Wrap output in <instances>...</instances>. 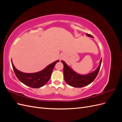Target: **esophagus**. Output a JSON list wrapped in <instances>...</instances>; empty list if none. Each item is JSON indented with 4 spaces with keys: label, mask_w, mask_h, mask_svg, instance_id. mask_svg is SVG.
Segmentation results:
<instances>
[{
    "label": "esophagus",
    "mask_w": 122,
    "mask_h": 122,
    "mask_svg": "<svg viewBox=\"0 0 122 122\" xmlns=\"http://www.w3.org/2000/svg\"><path fill=\"white\" fill-rule=\"evenodd\" d=\"M62 56H63V55H61V58L62 57Z\"/></svg>",
    "instance_id": "esophagus-1"
}]
</instances>
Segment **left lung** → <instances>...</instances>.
<instances>
[{
	"mask_svg": "<svg viewBox=\"0 0 122 122\" xmlns=\"http://www.w3.org/2000/svg\"><path fill=\"white\" fill-rule=\"evenodd\" d=\"M86 36L89 37L94 38L90 34H86ZM61 61L64 65V75L66 82L73 87H82L90 84L96 78L100 69L102 58L100 61L99 66L95 71L84 75L79 74L73 71L66 64L64 61Z\"/></svg>",
	"mask_w": 122,
	"mask_h": 122,
	"instance_id": "8db88e82",
	"label": "left lung"
}]
</instances>
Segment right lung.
I'll list each match as a JSON object with an SVG mask.
<instances>
[{
	"instance_id": "obj_1",
	"label": "right lung",
	"mask_w": 122,
	"mask_h": 122,
	"mask_svg": "<svg viewBox=\"0 0 122 122\" xmlns=\"http://www.w3.org/2000/svg\"><path fill=\"white\" fill-rule=\"evenodd\" d=\"M11 61L15 74L21 82L32 88H40L43 86L50 80L54 66L59 61L47 66L42 71L34 73H26L19 71L14 66L12 61Z\"/></svg>"
}]
</instances>
